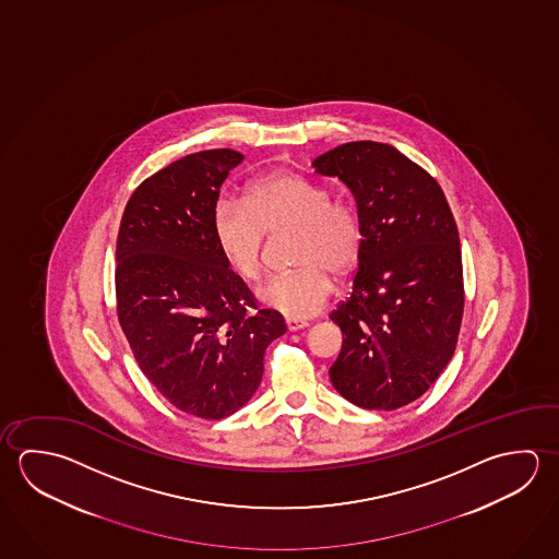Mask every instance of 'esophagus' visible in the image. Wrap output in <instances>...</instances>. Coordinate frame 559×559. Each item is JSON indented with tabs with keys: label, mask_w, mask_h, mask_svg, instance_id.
<instances>
[{
	"label": "esophagus",
	"mask_w": 559,
	"mask_h": 559,
	"mask_svg": "<svg viewBox=\"0 0 559 559\" xmlns=\"http://www.w3.org/2000/svg\"><path fill=\"white\" fill-rule=\"evenodd\" d=\"M286 328H288V332H298V330L308 328V322L306 320H296V318H286Z\"/></svg>",
	"instance_id": "obj_1"
}]
</instances>
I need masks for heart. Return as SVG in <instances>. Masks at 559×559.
I'll use <instances>...</instances> for the list:
<instances>
[{
	"label": "heart",
	"mask_w": 559,
	"mask_h": 559,
	"mask_svg": "<svg viewBox=\"0 0 559 559\" xmlns=\"http://www.w3.org/2000/svg\"><path fill=\"white\" fill-rule=\"evenodd\" d=\"M296 227L294 259L298 269L271 276L259 286L257 298L288 318H308L320 312L332 296L333 275L347 273L361 255L362 226L357 210L330 200L325 187L275 170L247 187L246 202L217 200L212 229L229 266L247 281L263 273L266 229Z\"/></svg>",
	"instance_id": "obj_1"
}]
</instances>
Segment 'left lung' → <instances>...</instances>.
Instances as JSON below:
<instances>
[{
	"label": "left lung",
	"mask_w": 559,
	"mask_h": 559,
	"mask_svg": "<svg viewBox=\"0 0 559 559\" xmlns=\"http://www.w3.org/2000/svg\"><path fill=\"white\" fill-rule=\"evenodd\" d=\"M342 180L362 226L352 296L330 313L343 333L330 379L367 411L420 399L450 362L463 316L460 234L433 178L399 148L353 141L312 160Z\"/></svg>",
	"instance_id": "obj_1"
}]
</instances>
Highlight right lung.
<instances>
[{"instance_id": "1", "label": "right lung", "mask_w": 559, "mask_h": 559, "mask_svg": "<svg viewBox=\"0 0 559 559\" xmlns=\"http://www.w3.org/2000/svg\"><path fill=\"white\" fill-rule=\"evenodd\" d=\"M243 155L200 151L147 178L129 198L116 249L119 323L141 371L178 411L219 420L263 379L283 316L259 310L227 263L212 212Z\"/></svg>"}]
</instances>
